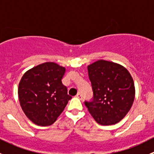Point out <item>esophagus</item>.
<instances>
[{
	"label": "esophagus",
	"mask_w": 154,
	"mask_h": 154,
	"mask_svg": "<svg viewBox=\"0 0 154 154\" xmlns=\"http://www.w3.org/2000/svg\"><path fill=\"white\" fill-rule=\"evenodd\" d=\"M77 97H78L79 99H80V100H82V99H83V95H82V94H81V93H80V92L77 93Z\"/></svg>",
	"instance_id": "1"
}]
</instances>
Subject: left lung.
Returning <instances> with one entry per match:
<instances>
[{"instance_id":"8db88e82","label":"left lung","mask_w":154,"mask_h":154,"mask_svg":"<svg viewBox=\"0 0 154 154\" xmlns=\"http://www.w3.org/2000/svg\"><path fill=\"white\" fill-rule=\"evenodd\" d=\"M93 91L91 101H85L97 123L116 125L125 117L135 98L133 77L118 63L100 60L88 66Z\"/></svg>"}]
</instances>
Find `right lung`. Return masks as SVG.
I'll return each mask as SVG.
<instances>
[{
  "instance_id": "right-lung-1",
  "label": "right lung",
  "mask_w": 154,
  "mask_h": 154,
  "mask_svg": "<svg viewBox=\"0 0 154 154\" xmlns=\"http://www.w3.org/2000/svg\"><path fill=\"white\" fill-rule=\"evenodd\" d=\"M66 68L45 63L26 71L18 85L20 105L27 118L38 126L51 125L71 97L62 83Z\"/></svg>"
}]
</instances>
